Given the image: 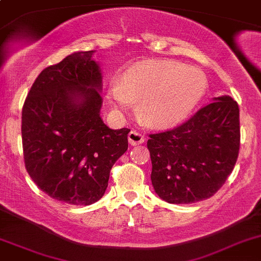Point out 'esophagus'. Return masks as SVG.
I'll return each mask as SVG.
<instances>
[{"label":"esophagus","mask_w":261,"mask_h":261,"mask_svg":"<svg viewBox=\"0 0 261 261\" xmlns=\"http://www.w3.org/2000/svg\"><path fill=\"white\" fill-rule=\"evenodd\" d=\"M127 139H128V142H130V145H133V146L142 144V142L145 141V136L142 135V134L137 133V131H135V130H133L128 133Z\"/></svg>","instance_id":"34e87169"}]
</instances>
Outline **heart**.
I'll list each match as a JSON object with an SVG mask.
<instances>
[{"instance_id":"1","label":"heart","mask_w":261,"mask_h":261,"mask_svg":"<svg viewBox=\"0 0 261 261\" xmlns=\"http://www.w3.org/2000/svg\"><path fill=\"white\" fill-rule=\"evenodd\" d=\"M207 78L199 68L177 61H142L128 67L108 89L116 108L139 99V115L153 127L183 121L203 98Z\"/></svg>"}]
</instances>
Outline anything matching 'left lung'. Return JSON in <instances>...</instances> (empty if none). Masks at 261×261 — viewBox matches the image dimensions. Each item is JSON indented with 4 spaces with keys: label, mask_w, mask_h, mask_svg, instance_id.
Listing matches in <instances>:
<instances>
[{
    "label": "left lung",
    "mask_w": 261,
    "mask_h": 261,
    "mask_svg": "<svg viewBox=\"0 0 261 261\" xmlns=\"http://www.w3.org/2000/svg\"><path fill=\"white\" fill-rule=\"evenodd\" d=\"M239 145L237 101L229 95L213 98L185 124L150 135L154 192L172 204L210 198L233 171Z\"/></svg>",
    "instance_id": "obj_1"
}]
</instances>
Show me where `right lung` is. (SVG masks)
Segmentation results:
<instances>
[{"label": "right lung", "mask_w": 261, "mask_h": 261, "mask_svg": "<svg viewBox=\"0 0 261 261\" xmlns=\"http://www.w3.org/2000/svg\"><path fill=\"white\" fill-rule=\"evenodd\" d=\"M94 53L75 51L42 70L22 110L27 172L44 193L68 204L98 202L127 150L130 130H113L100 116L102 75Z\"/></svg>", "instance_id": "right-lung-1"}]
</instances>
